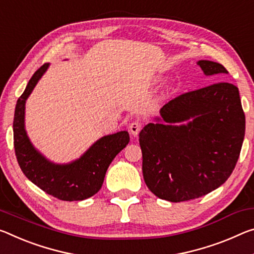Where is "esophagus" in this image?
<instances>
[{
    "label": "esophagus",
    "instance_id": "esophagus-1",
    "mask_svg": "<svg viewBox=\"0 0 254 254\" xmlns=\"http://www.w3.org/2000/svg\"><path fill=\"white\" fill-rule=\"evenodd\" d=\"M141 127H142L141 123H139L138 121H134V122H132L130 124V132H131V134L136 136V135L139 134V132H140V130H141Z\"/></svg>",
    "mask_w": 254,
    "mask_h": 254
}]
</instances>
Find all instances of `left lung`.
Masks as SVG:
<instances>
[{"label":"left lung","mask_w":254,"mask_h":254,"mask_svg":"<svg viewBox=\"0 0 254 254\" xmlns=\"http://www.w3.org/2000/svg\"><path fill=\"white\" fill-rule=\"evenodd\" d=\"M196 64L206 75L228 73L217 62L201 60ZM160 115L139 134L149 190L159 199L181 202L206 195L226 182L245 134L239 88L218 82L185 92L164 105Z\"/></svg>","instance_id":"8db88e82"}]
</instances>
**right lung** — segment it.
Returning a JSON list of instances; mask_svg holds the SVG:
<instances>
[{
    "label": "right lung",
    "mask_w": 254,
    "mask_h": 254,
    "mask_svg": "<svg viewBox=\"0 0 254 254\" xmlns=\"http://www.w3.org/2000/svg\"><path fill=\"white\" fill-rule=\"evenodd\" d=\"M50 63L35 72L15 105L13 119L14 151L19 166L35 185L47 194L63 201H80L96 194L102 188L108 166L130 141L127 131L105 135L69 164H55L46 159L28 138L25 128L26 100Z\"/></svg>",
    "instance_id": "right-lung-1"
}]
</instances>
